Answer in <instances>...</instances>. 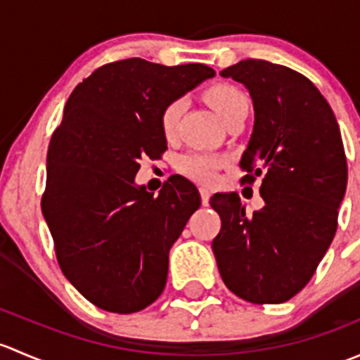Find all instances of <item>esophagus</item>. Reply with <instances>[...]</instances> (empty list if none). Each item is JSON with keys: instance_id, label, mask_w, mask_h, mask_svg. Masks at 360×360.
<instances>
[{"instance_id": "obj_1", "label": "esophagus", "mask_w": 360, "mask_h": 360, "mask_svg": "<svg viewBox=\"0 0 360 360\" xmlns=\"http://www.w3.org/2000/svg\"><path fill=\"white\" fill-rule=\"evenodd\" d=\"M200 197H202L203 205H207V203H209V198H210V190H209V188L200 186Z\"/></svg>"}]
</instances>
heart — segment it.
<instances>
[{
  "mask_svg": "<svg viewBox=\"0 0 360 360\" xmlns=\"http://www.w3.org/2000/svg\"><path fill=\"white\" fill-rule=\"evenodd\" d=\"M205 101L223 122L235 115L237 111L249 108V101L245 94L238 86L231 83H214L205 90ZM184 103L183 99H174L163 106L160 112V129L163 136L172 137L176 134L177 123H179L181 115H183ZM226 163V158L214 153H202V151H191V153L183 155L177 162V167L183 174L193 177L198 181H212L216 177L217 170Z\"/></svg>",
  "mask_w": 360,
  "mask_h": 360,
  "instance_id": "heart-1",
  "label": "heart"
}]
</instances>
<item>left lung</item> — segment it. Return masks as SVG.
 Instances as JSON below:
<instances>
[{"label": "left lung", "mask_w": 360, "mask_h": 360, "mask_svg": "<svg viewBox=\"0 0 360 360\" xmlns=\"http://www.w3.org/2000/svg\"><path fill=\"white\" fill-rule=\"evenodd\" d=\"M221 76L244 83L252 97L242 183L263 176L264 205L249 214L237 193L214 195L221 217L214 256L238 297L284 303L310 282L335 238L348 177L340 127L317 86L291 68L245 59Z\"/></svg>", "instance_id": "1"}]
</instances>
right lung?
Returning a JSON list of instances; mask_svg holds the SVG:
<instances>
[{
    "mask_svg": "<svg viewBox=\"0 0 360 360\" xmlns=\"http://www.w3.org/2000/svg\"><path fill=\"white\" fill-rule=\"evenodd\" d=\"M203 64L116 60L69 96L46 155L41 210L66 278L96 307L134 314L162 294L169 250L200 207L195 184L169 177L158 197L134 184L139 160L160 158V112L212 78Z\"/></svg>",
    "mask_w": 360,
    "mask_h": 360,
    "instance_id": "right-lung-1",
    "label": "right lung"
}]
</instances>
